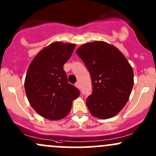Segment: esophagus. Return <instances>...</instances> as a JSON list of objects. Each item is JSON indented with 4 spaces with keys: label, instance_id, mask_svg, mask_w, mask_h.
Here are the masks:
<instances>
[{
    "label": "esophagus",
    "instance_id": "1",
    "mask_svg": "<svg viewBox=\"0 0 156 156\" xmlns=\"http://www.w3.org/2000/svg\"><path fill=\"white\" fill-rule=\"evenodd\" d=\"M75 86H76V88H80V83H75Z\"/></svg>",
    "mask_w": 156,
    "mask_h": 156
}]
</instances>
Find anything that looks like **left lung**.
<instances>
[{"label": "left lung", "instance_id": "8db88e82", "mask_svg": "<svg viewBox=\"0 0 156 156\" xmlns=\"http://www.w3.org/2000/svg\"><path fill=\"white\" fill-rule=\"evenodd\" d=\"M91 74L93 91L86 105L93 116L108 119L121 111L134 85L128 60L117 48L102 41L88 42L76 50Z\"/></svg>", "mask_w": 156, "mask_h": 156}]
</instances>
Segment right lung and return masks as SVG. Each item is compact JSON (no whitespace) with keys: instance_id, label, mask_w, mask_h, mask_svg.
I'll return each instance as SVG.
<instances>
[{"instance_id":"obj_1","label":"right lung","mask_w":156,"mask_h":156,"mask_svg":"<svg viewBox=\"0 0 156 156\" xmlns=\"http://www.w3.org/2000/svg\"><path fill=\"white\" fill-rule=\"evenodd\" d=\"M75 47L71 43H52L35 56L27 71L24 88L30 104L48 120L66 117L80 95L77 88L68 83L63 69Z\"/></svg>"}]
</instances>
